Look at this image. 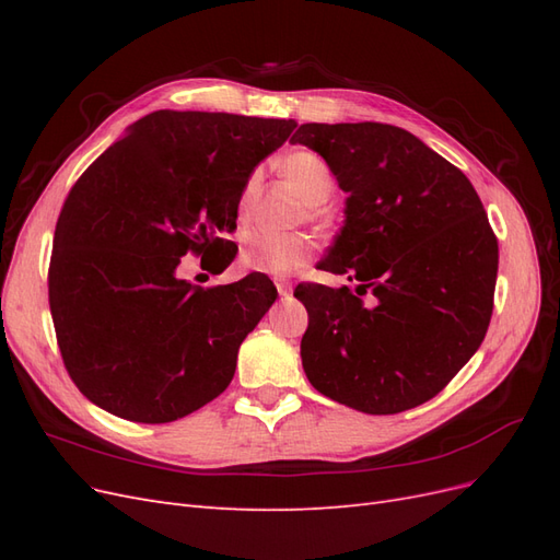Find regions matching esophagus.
I'll list each match as a JSON object with an SVG mask.
<instances>
[{
	"mask_svg": "<svg viewBox=\"0 0 560 560\" xmlns=\"http://www.w3.org/2000/svg\"><path fill=\"white\" fill-rule=\"evenodd\" d=\"M276 287H278V294L280 296H290L292 294V282H287V280H276Z\"/></svg>",
	"mask_w": 560,
	"mask_h": 560,
	"instance_id": "1",
	"label": "esophagus"
}]
</instances>
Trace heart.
<instances>
[{"instance_id":"1","label":"heart","mask_w":560,"mask_h":560,"mask_svg":"<svg viewBox=\"0 0 560 560\" xmlns=\"http://www.w3.org/2000/svg\"><path fill=\"white\" fill-rule=\"evenodd\" d=\"M282 175L290 179L299 194L313 206V214L319 217L322 210L317 206L327 202L336 189V177L329 163L311 149H296L282 156L280 161ZM261 189V171L249 173L243 189L238 194V217L247 222L254 202H257ZM313 257V241L308 235L292 233H270V231H249L243 238L241 247V266L254 273L268 276H290L294 270L303 268Z\"/></svg>"}]
</instances>
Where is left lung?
<instances>
[{
    "mask_svg": "<svg viewBox=\"0 0 560 560\" xmlns=\"http://www.w3.org/2000/svg\"><path fill=\"white\" fill-rule=\"evenodd\" d=\"M292 142L329 163L346 222L303 282L301 362L325 397L371 416L425 404L479 350L493 315L498 238L453 163L387 124H303ZM368 299L364 300L363 296Z\"/></svg>",
    "mask_w": 560,
    "mask_h": 560,
    "instance_id": "obj_1",
    "label": "left lung"
}]
</instances>
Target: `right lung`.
Masks as SVG:
<instances>
[{
    "mask_svg": "<svg viewBox=\"0 0 560 560\" xmlns=\"http://www.w3.org/2000/svg\"><path fill=\"white\" fill-rule=\"evenodd\" d=\"M296 121L151 112L89 165L60 210L48 306L67 374L100 409L173 422L219 397L278 299L264 273L198 287L184 254L235 259L238 194Z\"/></svg>",
    "mask_w": 560,
    "mask_h": 560,
    "instance_id": "add662e5",
    "label": "right lung"
}]
</instances>
